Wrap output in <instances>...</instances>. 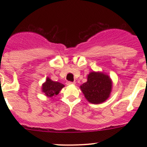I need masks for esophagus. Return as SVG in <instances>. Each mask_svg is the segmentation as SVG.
<instances>
[{
  "label": "esophagus",
  "mask_w": 147,
  "mask_h": 147,
  "mask_svg": "<svg viewBox=\"0 0 147 147\" xmlns=\"http://www.w3.org/2000/svg\"><path fill=\"white\" fill-rule=\"evenodd\" d=\"M75 82H67V85H72V84H75Z\"/></svg>",
  "instance_id": "obj_1"
}]
</instances>
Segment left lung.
I'll list each match as a JSON object with an SVG mask.
<instances>
[{
  "label": "left lung",
  "instance_id": "8db88e82",
  "mask_svg": "<svg viewBox=\"0 0 147 147\" xmlns=\"http://www.w3.org/2000/svg\"><path fill=\"white\" fill-rule=\"evenodd\" d=\"M87 80L80 86V90L87 101L98 105L109 98L112 92V80L107 74L93 71L88 74Z\"/></svg>",
  "mask_w": 147,
  "mask_h": 147
}]
</instances>
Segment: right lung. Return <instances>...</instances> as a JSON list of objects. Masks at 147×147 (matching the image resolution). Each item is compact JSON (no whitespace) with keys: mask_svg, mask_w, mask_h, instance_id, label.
I'll return each instance as SVG.
<instances>
[{"mask_svg":"<svg viewBox=\"0 0 147 147\" xmlns=\"http://www.w3.org/2000/svg\"><path fill=\"white\" fill-rule=\"evenodd\" d=\"M64 87L65 85L62 83L55 82L50 78H47L45 82L42 83L41 89H42V92L45 94L46 97L52 99L53 98V97L57 95Z\"/></svg>","mask_w":147,"mask_h":147,"instance_id":"add662e5","label":"right lung"}]
</instances>
